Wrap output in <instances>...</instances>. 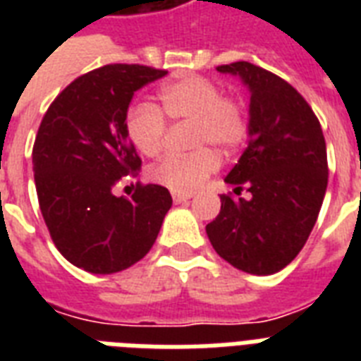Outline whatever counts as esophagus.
<instances>
[{"label":"esophagus","mask_w":361,"mask_h":361,"mask_svg":"<svg viewBox=\"0 0 361 361\" xmlns=\"http://www.w3.org/2000/svg\"><path fill=\"white\" fill-rule=\"evenodd\" d=\"M191 197H192V195H189V192H172V198H174L176 204L187 202V200H189Z\"/></svg>","instance_id":"esophagus-1"}]
</instances>
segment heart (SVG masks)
Listing matches in <instances>:
<instances>
[{
    "label": "heart",
    "instance_id": "heart-1",
    "mask_svg": "<svg viewBox=\"0 0 361 361\" xmlns=\"http://www.w3.org/2000/svg\"><path fill=\"white\" fill-rule=\"evenodd\" d=\"M159 104L133 103L125 110V133L130 144L146 157L157 155L166 135V121H189L191 153H170L153 164L149 178L174 192H192L219 166V149L231 155L245 142L249 116L238 97L200 75L181 76L161 86Z\"/></svg>",
    "mask_w": 361,
    "mask_h": 361
}]
</instances>
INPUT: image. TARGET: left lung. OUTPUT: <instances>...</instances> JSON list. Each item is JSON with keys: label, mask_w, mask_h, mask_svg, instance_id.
<instances>
[{"label": "left lung", "mask_w": 361, "mask_h": 361, "mask_svg": "<svg viewBox=\"0 0 361 361\" xmlns=\"http://www.w3.org/2000/svg\"><path fill=\"white\" fill-rule=\"evenodd\" d=\"M251 92L249 146L225 178L251 197L221 195L206 232L221 258L252 275H271L298 257L328 187L326 140L307 101L281 76L249 61L219 65Z\"/></svg>", "instance_id": "1"}]
</instances>
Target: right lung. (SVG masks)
Listing matches in <instances>:
<instances>
[{
  "instance_id": "right-lung-1",
  "label": "right lung",
  "mask_w": 361,
  "mask_h": 361,
  "mask_svg": "<svg viewBox=\"0 0 361 361\" xmlns=\"http://www.w3.org/2000/svg\"><path fill=\"white\" fill-rule=\"evenodd\" d=\"M169 71L112 63L73 80L48 106L33 144L42 219L58 251L90 274H116L147 255L172 206L166 187L136 183L130 198L112 187L136 176L140 157L125 133L136 90Z\"/></svg>"
}]
</instances>
